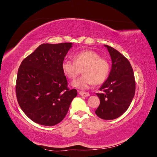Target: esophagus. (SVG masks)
<instances>
[{
  "label": "esophagus",
  "instance_id": "34e87169",
  "mask_svg": "<svg viewBox=\"0 0 157 157\" xmlns=\"http://www.w3.org/2000/svg\"><path fill=\"white\" fill-rule=\"evenodd\" d=\"M78 93H79V94L80 95V96H84V97H88V96H90V94L88 93V92L78 91Z\"/></svg>",
  "mask_w": 157,
  "mask_h": 157
}]
</instances>
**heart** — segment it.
Instances as JSON below:
<instances>
[{
    "label": "heart",
    "mask_w": 157,
    "mask_h": 157,
    "mask_svg": "<svg viewBox=\"0 0 157 157\" xmlns=\"http://www.w3.org/2000/svg\"><path fill=\"white\" fill-rule=\"evenodd\" d=\"M73 58L74 61L67 59L61 64L63 74L69 79H75L82 70L83 75L73 82V86L81 90L88 89L94 83H103L107 78L110 65L96 52L83 50L75 54Z\"/></svg>",
    "instance_id": "heart-1"
}]
</instances>
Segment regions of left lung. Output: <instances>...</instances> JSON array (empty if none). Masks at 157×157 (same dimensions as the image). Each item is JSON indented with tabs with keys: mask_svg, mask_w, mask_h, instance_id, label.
<instances>
[{
	"mask_svg": "<svg viewBox=\"0 0 157 157\" xmlns=\"http://www.w3.org/2000/svg\"><path fill=\"white\" fill-rule=\"evenodd\" d=\"M104 46L110 54L112 67L106 81L99 88L104 93L96 94L100 104L95 113L102 119L113 120L121 116L129 107L135 95L136 82L128 59L115 48Z\"/></svg>",
	"mask_w": 157,
	"mask_h": 157,
	"instance_id": "1",
	"label": "left lung"
}]
</instances>
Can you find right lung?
Wrapping results in <instances>:
<instances>
[{
    "label": "right lung",
    "instance_id": "1",
    "mask_svg": "<svg viewBox=\"0 0 157 157\" xmlns=\"http://www.w3.org/2000/svg\"><path fill=\"white\" fill-rule=\"evenodd\" d=\"M72 43L42 44L22 61L16 92L22 111L37 124L52 126L62 121L77 95L67 88L61 64Z\"/></svg>",
    "mask_w": 157,
    "mask_h": 157
}]
</instances>
